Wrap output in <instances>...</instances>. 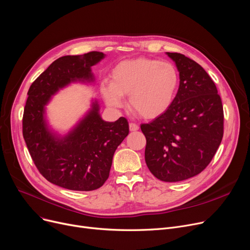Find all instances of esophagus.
<instances>
[{"label": "esophagus", "mask_w": 250, "mask_h": 250, "mask_svg": "<svg viewBox=\"0 0 250 250\" xmlns=\"http://www.w3.org/2000/svg\"><path fill=\"white\" fill-rule=\"evenodd\" d=\"M138 129H139V125L137 124H135V123L129 124V131L136 132V131H138Z\"/></svg>", "instance_id": "1"}]
</instances>
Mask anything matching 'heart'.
I'll return each instance as SVG.
<instances>
[{
    "label": "heart",
    "instance_id": "b5f03b06",
    "mask_svg": "<svg viewBox=\"0 0 250 250\" xmlns=\"http://www.w3.org/2000/svg\"><path fill=\"white\" fill-rule=\"evenodd\" d=\"M179 86V70L172 63L137 58L118 63L111 70L110 83H102L100 91L109 106L122 107V97H128L133 112L153 119L169 109Z\"/></svg>",
    "mask_w": 250,
    "mask_h": 250
}]
</instances>
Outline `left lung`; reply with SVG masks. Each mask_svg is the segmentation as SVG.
<instances>
[{
  "label": "left lung",
  "mask_w": 250,
  "mask_h": 250,
  "mask_svg": "<svg viewBox=\"0 0 250 250\" xmlns=\"http://www.w3.org/2000/svg\"><path fill=\"white\" fill-rule=\"evenodd\" d=\"M167 54L180 72L177 97L167 112L141 125V129L152 175L180 182L209 165L223 139L224 110L213 81L197 62L180 53Z\"/></svg>",
  "instance_id": "8db88e82"
}]
</instances>
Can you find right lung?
Returning a JSON list of instances; mask_svg holds the SVG:
<instances>
[{
    "label": "right lung",
    "instance_id": "1",
    "mask_svg": "<svg viewBox=\"0 0 250 250\" xmlns=\"http://www.w3.org/2000/svg\"><path fill=\"white\" fill-rule=\"evenodd\" d=\"M104 58L102 52L63 56L31 83L22 117V134L41 175L55 185L73 191H93L109 177L113 154L128 135L126 118L102 121L98 104L73 131L59 139L47 127L44 112L50 97L74 81H93L91 67Z\"/></svg>",
    "mask_w": 250,
    "mask_h": 250
}]
</instances>
